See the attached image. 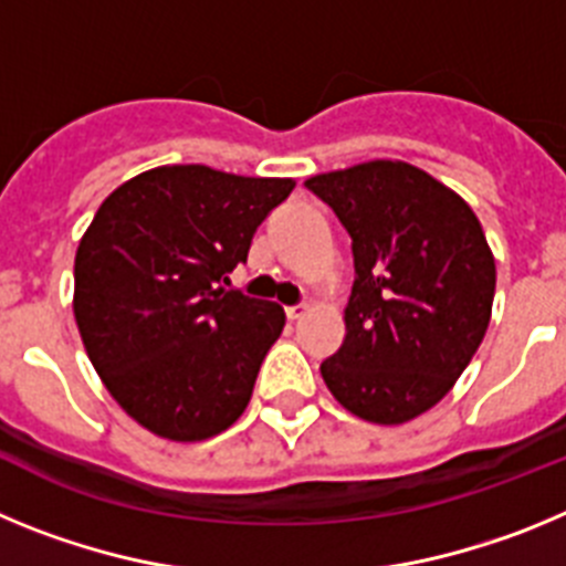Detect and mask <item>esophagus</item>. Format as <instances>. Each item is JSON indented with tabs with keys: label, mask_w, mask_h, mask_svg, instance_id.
<instances>
[{
	"label": "esophagus",
	"mask_w": 566,
	"mask_h": 566,
	"mask_svg": "<svg viewBox=\"0 0 566 566\" xmlns=\"http://www.w3.org/2000/svg\"><path fill=\"white\" fill-rule=\"evenodd\" d=\"M306 312H308L306 303H297V306H289V308H286V317H289V319H300Z\"/></svg>",
	"instance_id": "obj_1"
}]
</instances>
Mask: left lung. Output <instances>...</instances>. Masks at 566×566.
<instances>
[{
  "label": "left lung",
  "instance_id": "1",
  "mask_svg": "<svg viewBox=\"0 0 566 566\" xmlns=\"http://www.w3.org/2000/svg\"><path fill=\"white\" fill-rule=\"evenodd\" d=\"M352 234L345 339L319 365L328 391L365 422L402 424L451 391L484 339L496 260L453 189L405 161L308 178Z\"/></svg>",
  "mask_w": 566,
  "mask_h": 566
}]
</instances>
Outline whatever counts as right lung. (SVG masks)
Listing matches in <instances>:
<instances>
[{
	"instance_id": "1",
	"label": "right lung",
	"mask_w": 566,
	"mask_h": 566,
	"mask_svg": "<svg viewBox=\"0 0 566 566\" xmlns=\"http://www.w3.org/2000/svg\"><path fill=\"white\" fill-rule=\"evenodd\" d=\"M292 189L203 164L155 167L109 192L84 232L78 334L115 402L155 437L201 442L247 411L286 314L227 289L229 272Z\"/></svg>"
}]
</instances>
